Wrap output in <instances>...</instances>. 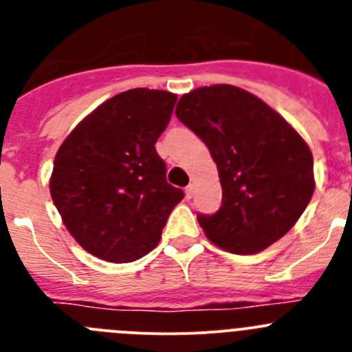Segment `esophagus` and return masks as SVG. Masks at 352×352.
<instances>
[{
	"instance_id": "34e87169",
	"label": "esophagus",
	"mask_w": 352,
	"mask_h": 352,
	"mask_svg": "<svg viewBox=\"0 0 352 352\" xmlns=\"http://www.w3.org/2000/svg\"><path fill=\"white\" fill-rule=\"evenodd\" d=\"M185 193H186V199H192V195H193V185L186 186Z\"/></svg>"
}]
</instances>
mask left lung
<instances>
[{"instance_id": "obj_1", "label": "left lung", "mask_w": 352, "mask_h": 352, "mask_svg": "<svg viewBox=\"0 0 352 352\" xmlns=\"http://www.w3.org/2000/svg\"><path fill=\"white\" fill-rule=\"evenodd\" d=\"M176 117L211 151L221 208L197 214L211 243L253 254L279 241L314 193L307 143L269 104L234 85L195 89L179 99Z\"/></svg>"}]
</instances>
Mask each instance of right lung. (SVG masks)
<instances>
[{"mask_svg": "<svg viewBox=\"0 0 352 352\" xmlns=\"http://www.w3.org/2000/svg\"><path fill=\"white\" fill-rule=\"evenodd\" d=\"M178 96L132 89L83 118L54 160L50 195L64 225L90 254L134 262L160 241L185 193L166 179L155 143Z\"/></svg>", "mask_w": 352, "mask_h": 352, "instance_id": "obj_1", "label": "right lung"}]
</instances>
